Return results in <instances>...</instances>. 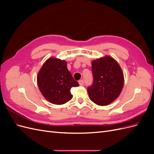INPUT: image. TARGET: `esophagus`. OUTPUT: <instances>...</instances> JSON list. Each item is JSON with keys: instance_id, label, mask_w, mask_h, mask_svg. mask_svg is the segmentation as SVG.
Returning a JSON list of instances; mask_svg holds the SVG:
<instances>
[{"instance_id": "obj_1", "label": "esophagus", "mask_w": 154, "mask_h": 154, "mask_svg": "<svg viewBox=\"0 0 154 154\" xmlns=\"http://www.w3.org/2000/svg\"><path fill=\"white\" fill-rule=\"evenodd\" d=\"M78 83H79V84H80V85H83V83H84V82H83V80H79Z\"/></svg>"}]
</instances>
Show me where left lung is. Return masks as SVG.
Returning a JSON list of instances; mask_svg holds the SVG:
<instances>
[{
    "label": "left lung",
    "mask_w": 154,
    "mask_h": 154,
    "mask_svg": "<svg viewBox=\"0 0 154 154\" xmlns=\"http://www.w3.org/2000/svg\"><path fill=\"white\" fill-rule=\"evenodd\" d=\"M94 82L87 91L90 100L97 105L106 106L118 98L124 85V75L119 64L110 56L92 61Z\"/></svg>",
    "instance_id": "obj_1"
}]
</instances>
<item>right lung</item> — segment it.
<instances>
[{"label": "right lung", "mask_w": 154, "mask_h": 154, "mask_svg": "<svg viewBox=\"0 0 154 154\" xmlns=\"http://www.w3.org/2000/svg\"><path fill=\"white\" fill-rule=\"evenodd\" d=\"M40 91L50 103L62 105L71 100L70 90L79 83L72 76L67 67V62L51 57L44 63L37 75Z\"/></svg>", "instance_id": "1"}]
</instances>
